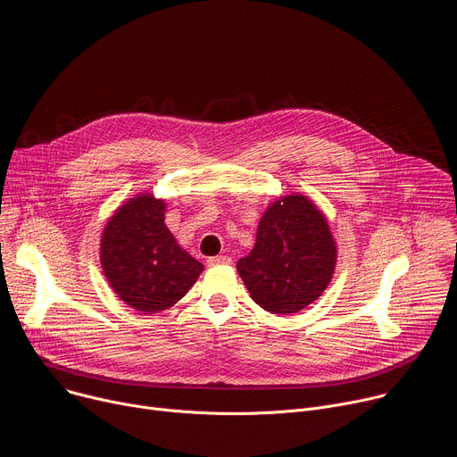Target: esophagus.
<instances>
[{"instance_id": "esophagus-1", "label": "esophagus", "mask_w": 457, "mask_h": 457, "mask_svg": "<svg viewBox=\"0 0 457 457\" xmlns=\"http://www.w3.org/2000/svg\"><path fill=\"white\" fill-rule=\"evenodd\" d=\"M231 259L228 255H217V257H210L205 261L207 266H220V264H229Z\"/></svg>"}]
</instances>
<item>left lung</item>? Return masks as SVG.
I'll return each instance as SVG.
<instances>
[{"mask_svg":"<svg viewBox=\"0 0 457 457\" xmlns=\"http://www.w3.org/2000/svg\"><path fill=\"white\" fill-rule=\"evenodd\" d=\"M336 259L324 215L306 196L289 195L268 207L255 247L237 262V271L261 308L287 315L320 297Z\"/></svg>","mask_w":457,"mask_h":457,"instance_id":"8db88e82","label":"left lung"}]
</instances>
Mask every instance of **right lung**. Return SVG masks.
<instances>
[{
  "instance_id": "add662e5",
  "label": "right lung",
  "mask_w": 457,
  "mask_h": 457,
  "mask_svg": "<svg viewBox=\"0 0 457 457\" xmlns=\"http://www.w3.org/2000/svg\"><path fill=\"white\" fill-rule=\"evenodd\" d=\"M163 213V200L140 195L120 207L102 235V268L111 287L144 313L179 303L204 270L165 228Z\"/></svg>"
}]
</instances>
